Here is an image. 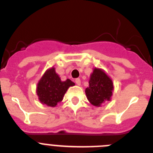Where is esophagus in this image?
Segmentation results:
<instances>
[{"mask_svg": "<svg viewBox=\"0 0 153 153\" xmlns=\"http://www.w3.org/2000/svg\"><path fill=\"white\" fill-rule=\"evenodd\" d=\"M75 83H76V84L78 85V86H79L80 85V79H79V78H76V79H75Z\"/></svg>", "mask_w": 153, "mask_h": 153, "instance_id": "esophagus-1", "label": "esophagus"}]
</instances>
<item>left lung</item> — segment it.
<instances>
[{"instance_id": "obj_1", "label": "left lung", "mask_w": 153, "mask_h": 153, "mask_svg": "<svg viewBox=\"0 0 153 153\" xmlns=\"http://www.w3.org/2000/svg\"><path fill=\"white\" fill-rule=\"evenodd\" d=\"M113 90L111 79L100 69H94L89 81V87L85 90L90 103L100 106L105 101H109Z\"/></svg>"}]
</instances>
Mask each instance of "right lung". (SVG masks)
I'll list each match as a JSON object with an SVG mask.
<instances>
[{
  "label": "right lung",
  "instance_id": "add662e5",
  "mask_svg": "<svg viewBox=\"0 0 153 153\" xmlns=\"http://www.w3.org/2000/svg\"><path fill=\"white\" fill-rule=\"evenodd\" d=\"M74 85V82L69 79L61 81L55 72V69L52 67L47 70L39 81L36 93L42 103L55 106L58 102H61L67 89Z\"/></svg>",
  "mask_w": 153,
  "mask_h": 153
}]
</instances>
